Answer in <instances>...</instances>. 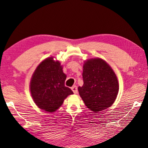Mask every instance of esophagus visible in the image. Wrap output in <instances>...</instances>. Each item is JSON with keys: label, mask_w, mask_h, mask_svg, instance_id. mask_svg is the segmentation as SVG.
Masks as SVG:
<instances>
[{"label": "esophagus", "mask_w": 148, "mask_h": 148, "mask_svg": "<svg viewBox=\"0 0 148 148\" xmlns=\"http://www.w3.org/2000/svg\"><path fill=\"white\" fill-rule=\"evenodd\" d=\"M72 90L73 91V92H74V93H77L78 92V88L77 87H76V85L73 86V87H72Z\"/></svg>", "instance_id": "1"}]
</instances>
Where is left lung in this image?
<instances>
[{
	"label": "left lung",
	"mask_w": 148,
	"mask_h": 148,
	"mask_svg": "<svg viewBox=\"0 0 148 148\" xmlns=\"http://www.w3.org/2000/svg\"><path fill=\"white\" fill-rule=\"evenodd\" d=\"M83 78V85L78 89L89 109L97 113L114 103L119 91L118 80L105 61L94 58L85 61Z\"/></svg>",
	"instance_id": "left-lung-1"
}]
</instances>
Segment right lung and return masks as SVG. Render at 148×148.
Masks as SVG:
<instances>
[{
	"instance_id": "1",
	"label": "right lung",
	"mask_w": 148,
	"mask_h": 148,
	"mask_svg": "<svg viewBox=\"0 0 148 148\" xmlns=\"http://www.w3.org/2000/svg\"><path fill=\"white\" fill-rule=\"evenodd\" d=\"M66 77L61 63L53 57L40 63L30 82L31 96L39 108L49 113L55 112L69 95L73 94L70 88L65 86Z\"/></svg>"
}]
</instances>
